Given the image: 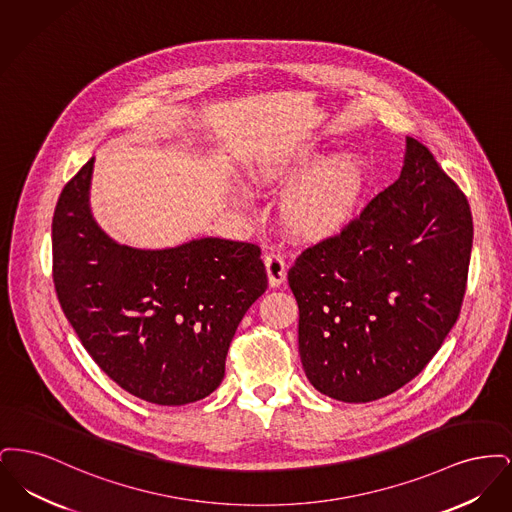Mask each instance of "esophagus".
Masks as SVG:
<instances>
[{"label": "esophagus", "instance_id": "34e87169", "mask_svg": "<svg viewBox=\"0 0 512 512\" xmlns=\"http://www.w3.org/2000/svg\"><path fill=\"white\" fill-rule=\"evenodd\" d=\"M265 267H267L268 284L272 288H278L280 284H284L286 280V274H288V267H286V261L280 253H267L265 257Z\"/></svg>", "mask_w": 512, "mask_h": 512}]
</instances>
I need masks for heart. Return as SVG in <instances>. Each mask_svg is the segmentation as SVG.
Segmentation results:
<instances>
[{"label": "heart", "instance_id": "1", "mask_svg": "<svg viewBox=\"0 0 512 512\" xmlns=\"http://www.w3.org/2000/svg\"><path fill=\"white\" fill-rule=\"evenodd\" d=\"M259 186L284 190L278 217L299 242H320L345 230L365 203L370 171L357 151L330 155L324 147L307 146L286 161L261 165Z\"/></svg>", "mask_w": 512, "mask_h": 512}]
</instances>
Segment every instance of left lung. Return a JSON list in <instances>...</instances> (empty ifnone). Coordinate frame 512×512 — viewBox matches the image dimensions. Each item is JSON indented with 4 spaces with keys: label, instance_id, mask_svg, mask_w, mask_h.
I'll return each instance as SVG.
<instances>
[{
    "label": "left lung",
    "instance_id": "8db88e82",
    "mask_svg": "<svg viewBox=\"0 0 512 512\" xmlns=\"http://www.w3.org/2000/svg\"><path fill=\"white\" fill-rule=\"evenodd\" d=\"M405 142L399 178L288 272L303 370L315 390L343 403L376 401L411 382L463 303L468 201L428 147Z\"/></svg>",
    "mask_w": 512,
    "mask_h": 512
}]
</instances>
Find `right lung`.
Listing matches in <instances>:
<instances>
[{
  "mask_svg": "<svg viewBox=\"0 0 512 512\" xmlns=\"http://www.w3.org/2000/svg\"><path fill=\"white\" fill-rule=\"evenodd\" d=\"M94 157L55 207L53 282L61 309L122 390L186 405L219 388L230 341L265 293L255 244L197 238L165 249L119 244L90 207Z\"/></svg>",
  "mask_w": 512,
  "mask_h": 512,
  "instance_id": "add662e5",
  "label": "right lung"
}]
</instances>
